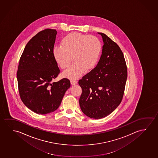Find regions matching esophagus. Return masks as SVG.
<instances>
[{"label":"esophagus","instance_id":"34e87169","mask_svg":"<svg viewBox=\"0 0 158 158\" xmlns=\"http://www.w3.org/2000/svg\"><path fill=\"white\" fill-rule=\"evenodd\" d=\"M71 85H76L77 84V81L76 80H71Z\"/></svg>","mask_w":158,"mask_h":158}]
</instances>
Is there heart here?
<instances>
[{
  "instance_id": "heart-1",
  "label": "heart",
  "mask_w": 158,
  "mask_h": 158,
  "mask_svg": "<svg viewBox=\"0 0 158 158\" xmlns=\"http://www.w3.org/2000/svg\"><path fill=\"white\" fill-rule=\"evenodd\" d=\"M102 51L100 40L92 35L71 32L62 39L61 45L53 49V57L58 66L64 69L74 63L62 74L70 79H77L85 71H91L98 63Z\"/></svg>"
}]
</instances>
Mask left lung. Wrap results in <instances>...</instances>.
<instances>
[{"label":"left lung","instance_id":"obj_1","mask_svg":"<svg viewBox=\"0 0 158 158\" xmlns=\"http://www.w3.org/2000/svg\"><path fill=\"white\" fill-rule=\"evenodd\" d=\"M102 54L96 67L79 81L82 89L79 104L82 112L101 119L113 112L121 102L127 79L123 54L114 42L102 32Z\"/></svg>","mask_w":158,"mask_h":158}]
</instances>
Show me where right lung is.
Here are the masks:
<instances>
[{
  "instance_id": "add662e5",
  "label": "right lung",
  "mask_w": 158,
  "mask_h": 158,
  "mask_svg": "<svg viewBox=\"0 0 158 158\" xmlns=\"http://www.w3.org/2000/svg\"><path fill=\"white\" fill-rule=\"evenodd\" d=\"M57 31L46 29L27 42L19 60L17 78L19 94L24 105L37 114L54 112L71 86L64 78L52 82L60 72L53 57Z\"/></svg>"
}]
</instances>
